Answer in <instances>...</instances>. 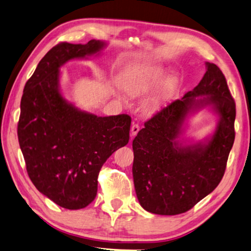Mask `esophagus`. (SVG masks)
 <instances>
[{"mask_svg": "<svg viewBox=\"0 0 251 251\" xmlns=\"http://www.w3.org/2000/svg\"><path fill=\"white\" fill-rule=\"evenodd\" d=\"M139 129H140V127H139V125L138 124H136V123H133V125H131V128H130V131H131V136H136L137 135V133L139 131Z\"/></svg>", "mask_w": 251, "mask_h": 251, "instance_id": "1", "label": "esophagus"}]
</instances>
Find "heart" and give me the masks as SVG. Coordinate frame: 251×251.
<instances>
[{
  "label": "heart",
  "mask_w": 251,
  "mask_h": 251,
  "mask_svg": "<svg viewBox=\"0 0 251 251\" xmlns=\"http://www.w3.org/2000/svg\"><path fill=\"white\" fill-rule=\"evenodd\" d=\"M167 75V70L162 67H148L131 70L124 75L122 85L127 93L131 97H137L148 92L159 83H161ZM175 86V79L168 78L163 83V93L169 92ZM159 99H152L149 107L152 108L158 104Z\"/></svg>",
  "instance_id": "obj_1"
}]
</instances>
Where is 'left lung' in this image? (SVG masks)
I'll return each instance as SVG.
<instances>
[{
	"label": "left lung",
	"instance_id": "obj_1",
	"mask_svg": "<svg viewBox=\"0 0 251 251\" xmlns=\"http://www.w3.org/2000/svg\"><path fill=\"white\" fill-rule=\"evenodd\" d=\"M206 72L192 91L161 107L133 140V176L139 204L158 215L185 213L215 190L235 140L236 105L220 68ZM211 107L218 114L211 138L185 144L180 135L190 113Z\"/></svg>",
	"mask_w": 251,
	"mask_h": 251
}]
</instances>
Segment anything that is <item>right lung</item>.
Masks as SVG:
<instances>
[{
    "label": "right lung",
    "mask_w": 251,
    "mask_h": 251,
    "mask_svg": "<svg viewBox=\"0 0 251 251\" xmlns=\"http://www.w3.org/2000/svg\"><path fill=\"white\" fill-rule=\"evenodd\" d=\"M105 47L95 39L58 44L39 61L23 92L17 135L27 173L40 193L63 208L80 209L93 201L104 162L129 140L130 116L81 111L60 91L66 62L98 56Z\"/></svg>",
    "instance_id": "right-lung-1"
}]
</instances>
